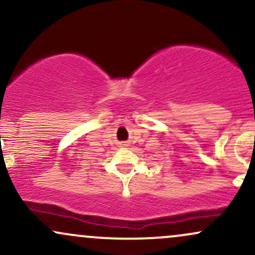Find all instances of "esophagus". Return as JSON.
<instances>
[{"mask_svg":"<svg viewBox=\"0 0 255 255\" xmlns=\"http://www.w3.org/2000/svg\"><path fill=\"white\" fill-rule=\"evenodd\" d=\"M124 145H126V144H124Z\"/></svg>","mask_w":255,"mask_h":255,"instance_id":"obj_1","label":"esophagus"}]
</instances>
